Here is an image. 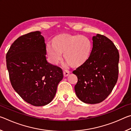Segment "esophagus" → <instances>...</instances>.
<instances>
[{
    "label": "esophagus",
    "instance_id": "1",
    "mask_svg": "<svg viewBox=\"0 0 131 131\" xmlns=\"http://www.w3.org/2000/svg\"><path fill=\"white\" fill-rule=\"evenodd\" d=\"M70 73V71L68 70H63V75L65 77L68 76Z\"/></svg>",
    "mask_w": 131,
    "mask_h": 131
}]
</instances>
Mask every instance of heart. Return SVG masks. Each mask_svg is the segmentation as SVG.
Instances as JSON below:
<instances>
[{
    "mask_svg": "<svg viewBox=\"0 0 131 131\" xmlns=\"http://www.w3.org/2000/svg\"><path fill=\"white\" fill-rule=\"evenodd\" d=\"M52 45L47 47V54L52 63H58L61 59V54L63 53L65 60L74 68L86 62L91 50L90 39L80 35H58L52 40Z\"/></svg>",
    "mask_w": 131,
    "mask_h": 131,
    "instance_id": "b5f03b06",
    "label": "heart"
}]
</instances>
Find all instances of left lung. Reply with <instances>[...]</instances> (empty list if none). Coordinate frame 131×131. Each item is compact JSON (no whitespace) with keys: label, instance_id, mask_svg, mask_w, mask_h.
I'll return each instance as SVG.
<instances>
[{"label":"left lung","instance_id":"obj_1","mask_svg":"<svg viewBox=\"0 0 131 131\" xmlns=\"http://www.w3.org/2000/svg\"><path fill=\"white\" fill-rule=\"evenodd\" d=\"M93 47L88 60L73 73L78 81L74 86L77 96L84 103L103 101L112 92L118 80L119 52L107 37H92Z\"/></svg>","mask_w":131,"mask_h":131}]
</instances>
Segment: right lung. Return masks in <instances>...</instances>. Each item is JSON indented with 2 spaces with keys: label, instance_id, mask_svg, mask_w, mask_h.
Masks as SVG:
<instances>
[{
  "label": "right lung",
  "instance_id": "right-lung-1",
  "mask_svg": "<svg viewBox=\"0 0 131 131\" xmlns=\"http://www.w3.org/2000/svg\"><path fill=\"white\" fill-rule=\"evenodd\" d=\"M46 45L39 31L30 32L14 41L6 54V64L14 90L35 106L50 103L63 79L62 70L48 63Z\"/></svg>",
  "mask_w": 131,
  "mask_h": 131
}]
</instances>
